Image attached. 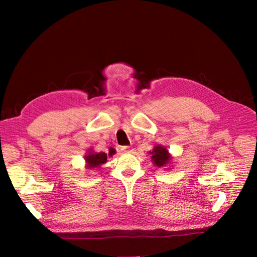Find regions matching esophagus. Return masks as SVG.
Masks as SVG:
<instances>
[{
  "mask_svg": "<svg viewBox=\"0 0 257 257\" xmlns=\"http://www.w3.org/2000/svg\"><path fill=\"white\" fill-rule=\"evenodd\" d=\"M121 151L122 152H131L132 151V147L131 146H122L121 147Z\"/></svg>",
  "mask_w": 257,
  "mask_h": 257,
  "instance_id": "1",
  "label": "esophagus"
}]
</instances>
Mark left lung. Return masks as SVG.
Here are the masks:
<instances>
[{
	"mask_svg": "<svg viewBox=\"0 0 257 257\" xmlns=\"http://www.w3.org/2000/svg\"><path fill=\"white\" fill-rule=\"evenodd\" d=\"M150 153L153 154L152 155V160L154 162V164L157 165V166H159V167H162V166L166 165L167 163H168V161L170 160V157H169V154H168V151L166 150V148H163L161 146L155 147V149L152 152H150Z\"/></svg>",
	"mask_w": 257,
	"mask_h": 257,
	"instance_id": "obj_1",
	"label": "left lung"
}]
</instances>
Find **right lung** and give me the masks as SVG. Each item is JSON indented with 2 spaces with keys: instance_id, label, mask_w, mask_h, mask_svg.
I'll use <instances>...</instances> for the list:
<instances>
[{
  "instance_id": "right-lung-1",
  "label": "right lung",
  "mask_w": 257,
  "mask_h": 257,
  "mask_svg": "<svg viewBox=\"0 0 257 257\" xmlns=\"http://www.w3.org/2000/svg\"><path fill=\"white\" fill-rule=\"evenodd\" d=\"M114 153V150L109 151V155H112ZM85 161L88 163V167L93 168V167H98L99 165L104 164V163L107 161V154L104 152H99V153H92L88 154L85 157Z\"/></svg>"
}]
</instances>
